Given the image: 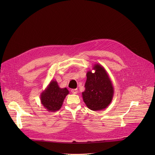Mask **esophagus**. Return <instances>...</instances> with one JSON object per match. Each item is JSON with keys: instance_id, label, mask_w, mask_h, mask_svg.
Segmentation results:
<instances>
[{"instance_id": "34e87169", "label": "esophagus", "mask_w": 155, "mask_h": 155, "mask_svg": "<svg viewBox=\"0 0 155 155\" xmlns=\"http://www.w3.org/2000/svg\"><path fill=\"white\" fill-rule=\"evenodd\" d=\"M71 92L73 94H76L78 92V89H72L71 90Z\"/></svg>"}]
</instances>
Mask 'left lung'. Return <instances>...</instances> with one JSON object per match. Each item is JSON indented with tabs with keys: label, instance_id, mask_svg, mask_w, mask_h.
Returning <instances> with one entry per match:
<instances>
[{
	"label": "left lung",
	"instance_id": "obj_1",
	"mask_svg": "<svg viewBox=\"0 0 155 155\" xmlns=\"http://www.w3.org/2000/svg\"><path fill=\"white\" fill-rule=\"evenodd\" d=\"M95 70L87 73L85 89L82 93L84 103L90 110H102L110 104L114 95V88L106 69L100 64L92 67Z\"/></svg>",
	"mask_w": 155,
	"mask_h": 155
}]
</instances>
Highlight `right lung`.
Returning <instances> with one entry per match:
<instances>
[{
    "label": "right lung",
    "mask_w": 155,
    "mask_h": 155,
    "mask_svg": "<svg viewBox=\"0 0 155 155\" xmlns=\"http://www.w3.org/2000/svg\"><path fill=\"white\" fill-rule=\"evenodd\" d=\"M69 91L66 88H61L56 80H52L41 94L40 99L45 109L48 111L59 110Z\"/></svg>",
    "instance_id": "obj_1"
}]
</instances>
